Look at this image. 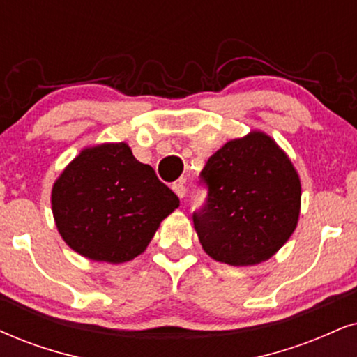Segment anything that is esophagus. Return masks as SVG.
Masks as SVG:
<instances>
[{"instance_id": "34e87169", "label": "esophagus", "mask_w": 357, "mask_h": 357, "mask_svg": "<svg viewBox=\"0 0 357 357\" xmlns=\"http://www.w3.org/2000/svg\"><path fill=\"white\" fill-rule=\"evenodd\" d=\"M171 188H173V191L176 192V196L181 197V199H183L184 196H186V186H184L183 179H179V181L173 183V186H171Z\"/></svg>"}]
</instances>
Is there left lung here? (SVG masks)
Here are the masks:
<instances>
[{"label": "left lung", "mask_w": 357, "mask_h": 357, "mask_svg": "<svg viewBox=\"0 0 357 357\" xmlns=\"http://www.w3.org/2000/svg\"><path fill=\"white\" fill-rule=\"evenodd\" d=\"M206 204L192 214L206 254L245 267L282 249L300 215L301 184L290 158L268 135L231 139L201 171Z\"/></svg>", "instance_id": "obj_1"}]
</instances>
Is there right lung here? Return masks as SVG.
Returning <instances> with one entry per match:
<instances>
[{
    "label": "right lung",
    "instance_id": "right-lung-1",
    "mask_svg": "<svg viewBox=\"0 0 357 357\" xmlns=\"http://www.w3.org/2000/svg\"><path fill=\"white\" fill-rule=\"evenodd\" d=\"M52 214L64 242L90 260L121 264L143 254L178 196L139 163L126 143L80 151L52 188Z\"/></svg>",
    "mask_w": 357,
    "mask_h": 357
}]
</instances>
